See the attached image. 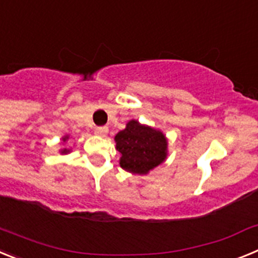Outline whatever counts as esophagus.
I'll return each instance as SVG.
<instances>
[{
	"instance_id": "esophagus-1",
	"label": "esophagus",
	"mask_w": 258,
	"mask_h": 258,
	"mask_svg": "<svg viewBox=\"0 0 258 258\" xmlns=\"http://www.w3.org/2000/svg\"><path fill=\"white\" fill-rule=\"evenodd\" d=\"M95 134H97L98 137H107V134H108V129H107L106 126H99V127H95Z\"/></svg>"
}]
</instances>
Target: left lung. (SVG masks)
Here are the masks:
<instances>
[{
	"mask_svg": "<svg viewBox=\"0 0 258 258\" xmlns=\"http://www.w3.org/2000/svg\"><path fill=\"white\" fill-rule=\"evenodd\" d=\"M115 143L120 152V166L132 174H149L168 157L165 134L134 118L116 134Z\"/></svg>",
	"mask_w": 258,
	"mask_h": 258,
	"instance_id": "obj_1",
	"label": "left lung"
}]
</instances>
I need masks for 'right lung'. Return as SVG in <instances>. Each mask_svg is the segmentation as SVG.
Returning <instances> with one entry per match:
<instances>
[{
	"label": "right lung",
	"instance_id": "right-lung-1",
	"mask_svg": "<svg viewBox=\"0 0 258 258\" xmlns=\"http://www.w3.org/2000/svg\"><path fill=\"white\" fill-rule=\"evenodd\" d=\"M68 140H70V134H66V136H63L60 138V142L61 143H67ZM71 151H72V149H68V147H63V149L59 150V154H60V155H67V154H70Z\"/></svg>",
	"mask_w": 258,
	"mask_h": 258
}]
</instances>
